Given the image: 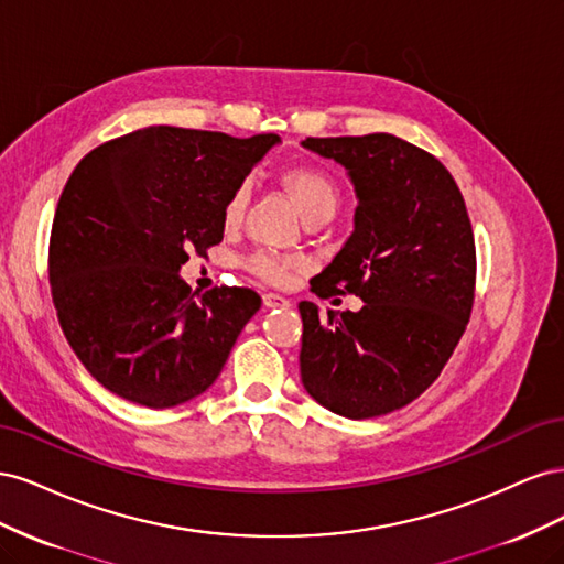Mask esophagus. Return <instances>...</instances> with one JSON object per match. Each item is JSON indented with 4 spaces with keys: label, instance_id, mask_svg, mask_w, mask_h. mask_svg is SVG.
<instances>
[{
    "label": "esophagus",
    "instance_id": "esophagus-1",
    "mask_svg": "<svg viewBox=\"0 0 564 564\" xmlns=\"http://www.w3.org/2000/svg\"><path fill=\"white\" fill-rule=\"evenodd\" d=\"M263 305L265 308H289V299L280 294H263Z\"/></svg>",
    "mask_w": 564,
    "mask_h": 564
}]
</instances>
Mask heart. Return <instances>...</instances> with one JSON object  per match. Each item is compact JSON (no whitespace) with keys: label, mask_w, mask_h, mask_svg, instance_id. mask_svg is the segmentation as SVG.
<instances>
[{"label":"heart","mask_w":564,"mask_h":564,"mask_svg":"<svg viewBox=\"0 0 564 564\" xmlns=\"http://www.w3.org/2000/svg\"><path fill=\"white\" fill-rule=\"evenodd\" d=\"M282 185L286 187V193L292 195L296 207L301 209L303 218L308 220V224H315V220H324V224H327L340 207V185L327 169L322 166L301 164V166L286 169L282 174ZM245 207H247V187L240 185L235 187L224 204V226L235 228L240 224L245 216ZM247 265L253 275L278 284L289 278V272L299 265V261L280 259V256H272L265 251H256L247 259Z\"/></svg>","instance_id":"1"}]
</instances>
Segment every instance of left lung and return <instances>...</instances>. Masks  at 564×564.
<instances>
[{
    "label": "left lung",
    "mask_w": 564,
    "mask_h": 564,
    "mask_svg": "<svg viewBox=\"0 0 564 564\" xmlns=\"http://www.w3.org/2000/svg\"><path fill=\"white\" fill-rule=\"evenodd\" d=\"M301 145L346 166L357 195L355 230L311 292L365 301L327 315L299 303L301 381L334 414L383 416L440 377L466 332L475 299L466 202L445 164L392 133Z\"/></svg>",
    "instance_id": "obj_1"
}]
</instances>
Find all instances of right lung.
Segmentation results:
<instances>
[{"mask_svg":"<svg viewBox=\"0 0 564 564\" xmlns=\"http://www.w3.org/2000/svg\"><path fill=\"white\" fill-rule=\"evenodd\" d=\"M275 143L278 133L148 127L75 166L51 226V296L67 344L115 395L166 409L218 379L261 296H195L178 270L224 240L228 195Z\"/></svg>","mask_w":564,"mask_h":564,"instance_id":"1","label":"right lung"}]
</instances>
